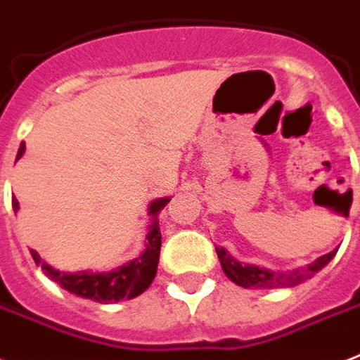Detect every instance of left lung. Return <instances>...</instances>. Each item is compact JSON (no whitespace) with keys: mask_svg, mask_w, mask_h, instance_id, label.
<instances>
[{"mask_svg":"<svg viewBox=\"0 0 360 360\" xmlns=\"http://www.w3.org/2000/svg\"><path fill=\"white\" fill-rule=\"evenodd\" d=\"M217 254H219L222 271L233 284L240 285V288H256V290H278V288H293V285H299L307 282L308 278H312L314 274L321 271L335 257L336 250L318 257L307 267L288 271V273H280V271L276 273V271L257 267L250 263H240L226 248H219V246H217Z\"/></svg>","mask_w":360,"mask_h":360,"instance_id":"left-lung-1","label":"left lung"}]
</instances>
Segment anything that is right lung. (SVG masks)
<instances>
[{
  "mask_svg": "<svg viewBox=\"0 0 360 360\" xmlns=\"http://www.w3.org/2000/svg\"><path fill=\"white\" fill-rule=\"evenodd\" d=\"M25 151V143H22L16 155V160L22 158ZM169 198H158L153 200L147 207L149 214V226H147L146 248L140 256L134 257L132 262L123 263L121 267L112 269L108 273H93V271H78V273H65L59 269L42 262L41 256L35 250L31 256L37 265H41L48 278L59 284L72 295L91 299L97 302H117L130 301L134 297L141 295L143 291L151 285L158 267V256H160V246H162V236H160V226H158V213L166 207ZM14 213H18V200H13Z\"/></svg>",
  "mask_w": 360,
  "mask_h": 360,
  "instance_id": "right-lung-1",
  "label": "right lung"
}]
</instances>
